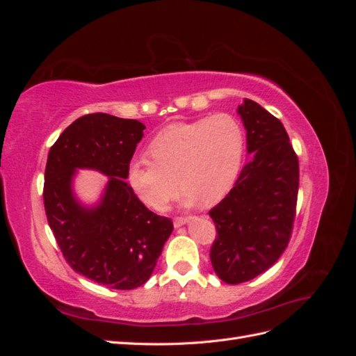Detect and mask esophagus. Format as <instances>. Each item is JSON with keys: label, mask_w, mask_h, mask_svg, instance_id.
Masks as SVG:
<instances>
[{"label": "esophagus", "mask_w": 356, "mask_h": 356, "mask_svg": "<svg viewBox=\"0 0 356 356\" xmlns=\"http://www.w3.org/2000/svg\"><path fill=\"white\" fill-rule=\"evenodd\" d=\"M188 220H190L188 217H175L174 218V225H175V227H181V225L187 224Z\"/></svg>", "instance_id": "obj_1"}]
</instances>
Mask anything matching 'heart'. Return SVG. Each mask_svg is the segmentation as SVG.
Wrapping results in <instances>:
<instances>
[{
	"label": "heart",
	"mask_w": 356,
	"mask_h": 356,
	"mask_svg": "<svg viewBox=\"0 0 356 356\" xmlns=\"http://www.w3.org/2000/svg\"><path fill=\"white\" fill-rule=\"evenodd\" d=\"M245 132L238 118L220 113L193 122L174 123L148 144L154 159L134 157L126 169L127 184L138 200L153 211H165L177 195L184 204L221 200L239 175Z\"/></svg>",
	"instance_id": "b5f03b06"
}]
</instances>
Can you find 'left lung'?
Listing matches in <instances>:
<instances>
[{
	"label": "left lung",
	"mask_w": 356,
	"mask_h": 356,
	"mask_svg": "<svg viewBox=\"0 0 356 356\" xmlns=\"http://www.w3.org/2000/svg\"><path fill=\"white\" fill-rule=\"evenodd\" d=\"M250 160L234 187L209 211L217 227L211 248L213 272L230 285L272 267L288 246L296 218L298 159L281 120L261 105H239Z\"/></svg>",
	"instance_id": "left-lung-1"
}]
</instances>
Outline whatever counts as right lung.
Wrapping results in <instances>:
<instances>
[{"mask_svg":"<svg viewBox=\"0 0 356 356\" xmlns=\"http://www.w3.org/2000/svg\"><path fill=\"white\" fill-rule=\"evenodd\" d=\"M144 129L132 118L86 114L60 134L47 157L42 199L60 251L75 272L113 289L145 284L174 230L172 221L149 211L126 182ZM77 168L109 177L95 207H84L73 195Z\"/></svg>","mask_w":356,"mask_h":356,"instance_id":"right-lung-1","label":"right lung"}]
</instances>
